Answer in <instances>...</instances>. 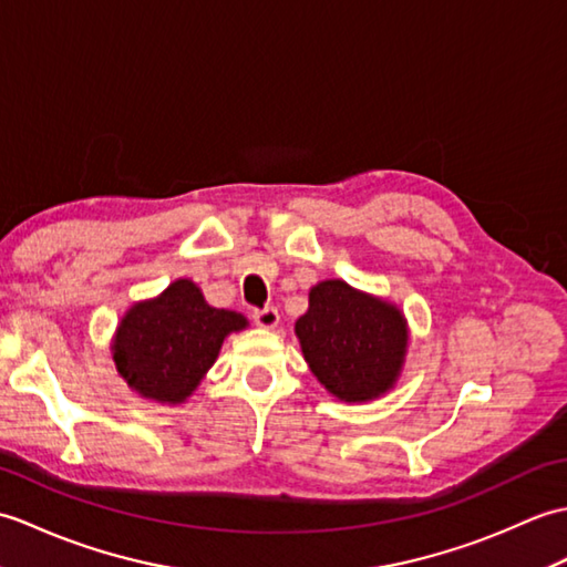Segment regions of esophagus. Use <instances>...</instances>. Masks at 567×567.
<instances>
[{"label": "esophagus", "mask_w": 567, "mask_h": 567, "mask_svg": "<svg viewBox=\"0 0 567 567\" xmlns=\"http://www.w3.org/2000/svg\"><path fill=\"white\" fill-rule=\"evenodd\" d=\"M251 320H255L257 327H264V330H274L279 324V310L276 308H261L251 312Z\"/></svg>", "instance_id": "obj_1"}]
</instances>
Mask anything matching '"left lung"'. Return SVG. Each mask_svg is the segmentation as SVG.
<instances>
[{
	"mask_svg": "<svg viewBox=\"0 0 567 567\" xmlns=\"http://www.w3.org/2000/svg\"><path fill=\"white\" fill-rule=\"evenodd\" d=\"M310 371L344 402H367L395 385L408 351V322L388 300L330 279L310 288L296 322Z\"/></svg>",
	"mask_w": 567,
	"mask_h": 567,
	"instance_id": "1",
	"label": "left lung"
}]
</instances>
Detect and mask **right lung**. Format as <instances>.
Wrapping results in <instances>:
<instances>
[{
	"instance_id": "1",
	"label": "right lung",
	"mask_w": 567,
	"mask_h": 567,
	"mask_svg": "<svg viewBox=\"0 0 567 567\" xmlns=\"http://www.w3.org/2000/svg\"><path fill=\"white\" fill-rule=\"evenodd\" d=\"M245 327L240 312L210 308L194 281L179 279L125 312L111 351L137 395L179 405L216 363L223 339Z\"/></svg>"
}]
</instances>
